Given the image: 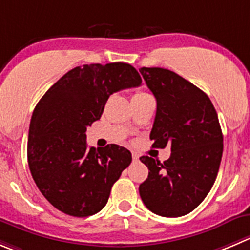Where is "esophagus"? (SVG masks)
Wrapping results in <instances>:
<instances>
[{
  "mask_svg": "<svg viewBox=\"0 0 250 250\" xmlns=\"http://www.w3.org/2000/svg\"><path fill=\"white\" fill-rule=\"evenodd\" d=\"M139 158H140V156L137 153H132V162H139Z\"/></svg>",
  "mask_w": 250,
  "mask_h": 250,
  "instance_id": "34e87169",
  "label": "esophagus"
}]
</instances>
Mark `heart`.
I'll return each instance as SVG.
<instances>
[{"label":"heart","instance_id":"heart-1","mask_svg":"<svg viewBox=\"0 0 250 250\" xmlns=\"http://www.w3.org/2000/svg\"><path fill=\"white\" fill-rule=\"evenodd\" d=\"M139 96H147V93H145V92H137L134 97H139Z\"/></svg>","mask_w":250,"mask_h":250}]
</instances>
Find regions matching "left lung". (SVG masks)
Returning a JSON list of instances; mask_svg holds the SVG:
<instances>
[{"label":"left lung","mask_w":250,"mask_h":250,"mask_svg":"<svg viewBox=\"0 0 250 250\" xmlns=\"http://www.w3.org/2000/svg\"><path fill=\"white\" fill-rule=\"evenodd\" d=\"M140 72L157 101L152 147L170 145L172 151L163 163L140 158L149 170L140 196L156 215L180 217L203 203L217 177L223 152L220 121L206 93L185 78L161 67Z\"/></svg>","instance_id":"left-lung-1"}]
</instances>
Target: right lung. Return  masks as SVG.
<instances>
[{
	"mask_svg": "<svg viewBox=\"0 0 250 250\" xmlns=\"http://www.w3.org/2000/svg\"><path fill=\"white\" fill-rule=\"evenodd\" d=\"M141 82L129 63H92L68 71L42 97L30 120L28 165L54 208L87 217L106 205L111 187L131 163V152L114 144L87 148L85 131L101 119L110 94Z\"/></svg>",
	"mask_w": 250,
	"mask_h": 250,
	"instance_id": "obj_1",
	"label": "right lung"
}]
</instances>
